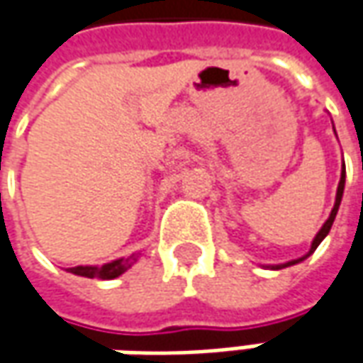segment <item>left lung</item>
I'll list each match as a JSON object with an SVG mask.
<instances>
[{
	"label": "left lung",
	"instance_id": "left-lung-1",
	"mask_svg": "<svg viewBox=\"0 0 363 363\" xmlns=\"http://www.w3.org/2000/svg\"><path fill=\"white\" fill-rule=\"evenodd\" d=\"M344 184H345V167L344 170H342V179H340V184H337V194H335V205H333V208H331L330 213V219L323 223V227L319 229V233L315 235V239H313V243H311V249H309V253L303 257H299V259H294V261H289V263H285V265H277V267L273 269H283V267H289V265H295V263H299V261H303V259H307V257L311 255L315 249L319 247V243L328 237V233H330L331 225H333V219H335V215H337V208H340V203H342V194H344Z\"/></svg>",
	"mask_w": 363,
	"mask_h": 363
}]
</instances>
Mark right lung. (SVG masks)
<instances>
[{"instance_id":"add662e5","label":"right lung","mask_w":363,"mask_h":363,"mask_svg":"<svg viewBox=\"0 0 363 363\" xmlns=\"http://www.w3.org/2000/svg\"><path fill=\"white\" fill-rule=\"evenodd\" d=\"M138 259V253H134L130 257H124V259H116L112 263H106L102 267H84V265H78V267H69V273L74 275H80V277H88V279H114L122 275L126 269H130Z\"/></svg>"}]
</instances>
